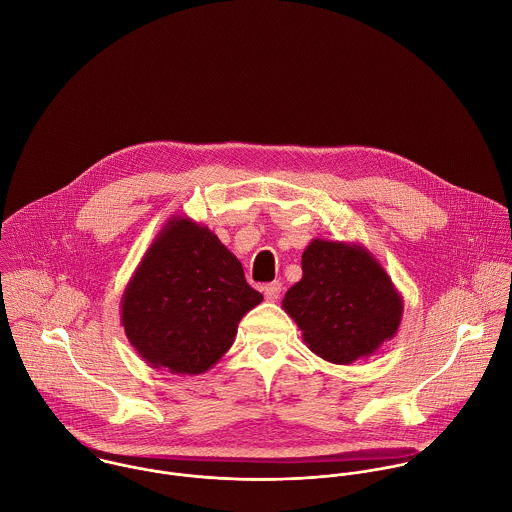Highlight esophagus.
Segmentation results:
<instances>
[{"instance_id": "1", "label": "esophagus", "mask_w": 512, "mask_h": 512, "mask_svg": "<svg viewBox=\"0 0 512 512\" xmlns=\"http://www.w3.org/2000/svg\"><path fill=\"white\" fill-rule=\"evenodd\" d=\"M280 293H282V284L280 282H272V284L264 286V297L268 301H276L280 297Z\"/></svg>"}]
</instances>
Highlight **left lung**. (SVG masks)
Listing matches in <instances>:
<instances>
[{
    "instance_id": "obj_1",
    "label": "left lung",
    "mask_w": 512,
    "mask_h": 512,
    "mask_svg": "<svg viewBox=\"0 0 512 512\" xmlns=\"http://www.w3.org/2000/svg\"><path fill=\"white\" fill-rule=\"evenodd\" d=\"M301 272L282 307L323 361L368 359L398 333L402 295L363 244L313 238L301 254Z\"/></svg>"
}]
</instances>
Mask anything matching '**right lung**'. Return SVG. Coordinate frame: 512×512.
Instances as JSON below:
<instances>
[{
    "label": "right lung",
    "mask_w": 512,
    "mask_h": 512,
    "mask_svg": "<svg viewBox=\"0 0 512 512\" xmlns=\"http://www.w3.org/2000/svg\"><path fill=\"white\" fill-rule=\"evenodd\" d=\"M262 299L209 226L173 215L130 278L120 319L147 365L191 376L219 363Z\"/></svg>",
    "instance_id": "right-lung-1"
}]
</instances>
